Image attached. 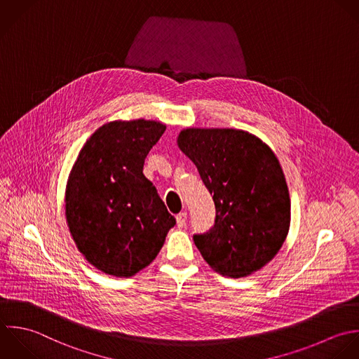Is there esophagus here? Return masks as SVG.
Returning a JSON list of instances; mask_svg holds the SVG:
<instances>
[{
	"label": "esophagus",
	"mask_w": 359,
	"mask_h": 359,
	"mask_svg": "<svg viewBox=\"0 0 359 359\" xmlns=\"http://www.w3.org/2000/svg\"><path fill=\"white\" fill-rule=\"evenodd\" d=\"M186 221H187V214L186 212H180L176 215V222H177V226L182 228L186 225Z\"/></svg>",
	"instance_id": "esophagus-1"
}]
</instances>
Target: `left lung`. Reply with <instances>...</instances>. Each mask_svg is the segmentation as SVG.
I'll use <instances>...</instances> for the list:
<instances>
[{"instance_id":"1","label":"left lung","mask_w":359,"mask_h":359,"mask_svg":"<svg viewBox=\"0 0 359 359\" xmlns=\"http://www.w3.org/2000/svg\"><path fill=\"white\" fill-rule=\"evenodd\" d=\"M177 145L215 204L214 226L193 236L204 260L231 278L264 267L285 242L291 222L288 186L271 148L233 128H186Z\"/></svg>"}]
</instances>
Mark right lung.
<instances>
[{"mask_svg": "<svg viewBox=\"0 0 359 359\" xmlns=\"http://www.w3.org/2000/svg\"><path fill=\"white\" fill-rule=\"evenodd\" d=\"M166 126L154 120L111 121L85 142L68 176L65 217L78 250L97 270L133 277L158 256L176 219L144 162Z\"/></svg>", "mask_w": 359, "mask_h": 359, "instance_id": "add662e5", "label": "right lung"}]
</instances>
